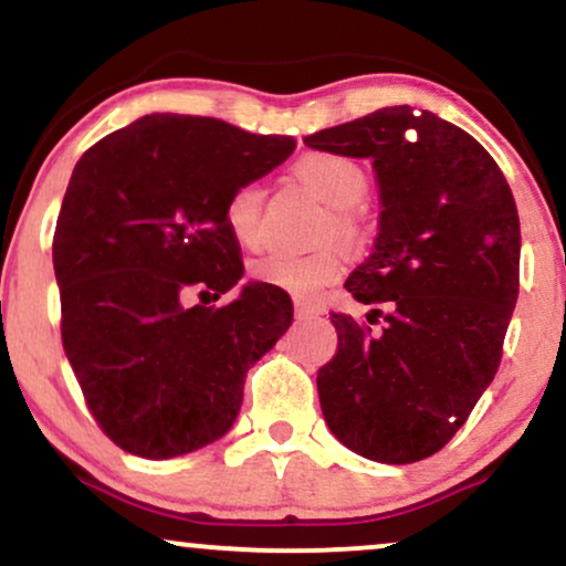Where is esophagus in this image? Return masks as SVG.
Returning a JSON list of instances; mask_svg holds the SVG:
<instances>
[{
    "label": "esophagus",
    "mask_w": 566,
    "mask_h": 566,
    "mask_svg": "<svg viewBox=\"0 0 566 566\" xmlns=\"http://www.w3.org/2000/svg\"><path fill=\"white\" fill-rule=\"evenodd\" d=\"M322 314V308L319 305H314V303H303V301H297L295 303V316L301 322H308V319H316V316Z\"/></svg>",
    "instance_id": "obj_1"
}]
</instances>
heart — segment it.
<instances>
[{
  "label": "heart",
  "mask_w": 566,
  "mask_h": 566,
  "mask_svg": "<svg viewBox=\"0 0 566 566\" xmlns=\"http://www.w3.org/2000/svg\"><path fill=\"white\" fill-rule=\"evenodd\" d=\"M297 180L314 191L324 205L333 207L329 233L343 239H356L359 223L356 210L365 205L369 193V178L365 167L340 154H308L295 165ZM263 191L258 184H242L229 193L223 207L226 229L242 247H258L263 239L261 226ZM250 274L255 282L269 284L295 297H316L343 274V258L337 250H319L308 255L295 252H269L252 261Z\"/></svg>",
  "instance_id": "heart-1"
}]
</instances>
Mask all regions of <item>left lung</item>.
<instances>
[{
  "label": "left lung",
  "mask_w": 566,
  "mask_h": 566,
  "mask_svg": "<svg viewBox=\"0 0 566 566\" xmlns=\"http://www.w3.org/2000/svg\"><path fill=\"white\" fill-rule=\"evenodd\" d=\"M373 159L380 220L346 287L367 322L333 314L337 350L316 375L340 444L375 463L431 458L500 367L518 297L516 201L495 159L431 112L391 106L303 138Z\"/></svg>",
  "instance_id": "8db88e82"
}]
</instances>
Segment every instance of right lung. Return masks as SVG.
<instances>
[{"label":"right lung","mask_w":566,"mask_h":566,"mask_svg":"<svg viewBox=\"0 0 566 566\" xmlns=\"http://www.w3.org/2000/svg\"><path fill=\"white\" fill-rule=\"evenodd\" d=\"M295 151L284 135L148 114L82 154L53 239L63 348L114 444L167 460L212 444L242 409L247 369L292 324L287 292L244 276L223 207Z\"/></svg>","instance_id":"right-lung-1"}]
</instances>
